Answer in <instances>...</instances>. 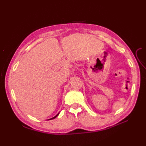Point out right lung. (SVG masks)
<instances>
[{
	"label": "right lung",
	"instance_id": "add662e5",
	"mask_svg": "<svg viewBox=\"0 0 146 146\" xmlns=\"http://www.w3.org/2000/svg\"><path fill=\"white\" fill-rule=\"evenodd\" d=\"M59 113H60V112H59ZM59 113H58V114L56 115V116H54V117H52V118H51V119H49V120H51V119H55V118H56V117H57V116L58 115H59Z\"/></svg>",
	"mask_w": 146,
	"mask_h": 146
}]
</instances>
